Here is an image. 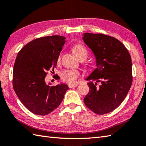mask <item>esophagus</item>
Returning a JSON list of instances; mask_svg holds the SVG:
<instances>
[{
	"mask_svg": "<svg viewBox=\"0 0 146 146\" xmlns=\"http://www.w3.org/2000/svg\"><path fill=\"white\" fill-rule=\"evenodd\" d=\"M78 83H76V84H69L68 85V87H69L70 88H73V87H77L78 85Z\"/></svg>",
	"mask_w": 146,
	"mask_h": 146,
	"instance_id": "obj_1",
	"label": "esophagus"
}]
</instances>
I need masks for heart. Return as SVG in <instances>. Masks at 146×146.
<instances>
[{
	"label": "heart",
	"instance_id": "b5f03b06",
	"mask_svg": "<svg viewBox=\"0 0 146 146\" xmlns=\"http://www.w3.org/2000/svg\"><path fill=\"white\" fill-rule=\"evenodd\" d=\"M73 50L79 59L82 58L86 59L87 58V50L82 44H76L74 45L73 47ZM60 61H61V55H59L57 58V63L59 64ZM80 76V73L78 71L72 69L66 70L61 73V77L62 80L69 84H75L76 80L79 78Z\"/></svg>",
	"mask_w": 146,
	"mask_h": 146
}]
</instances>
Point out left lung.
Masks as SVG:
<instances>
[{
	"label": "left lung",
	"instance_id": "left-lung-1",
	"mask_svg": "<svg viewBox=\"0 0 146 146\" xmlns=\"http://www.w3.org/2000/svg\"><path fill=\"white\" fill-rule=\"evenodd\" d=\"M84 42L96 58L97 68L86 78L101 83H88L85 106L98 115L110 113L126 98L132 84V59L127 48L115 38L102 33H85Z\"/></svg>",
	"mask_w": 146,
	"mask_h": 146
}]
</instances>
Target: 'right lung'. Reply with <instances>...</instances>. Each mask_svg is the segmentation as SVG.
Wrapping results in <instances>:
<instances>
[{
	"instance_id": "right-lung-1",
	"label": "right lung",
	"mask_w": 146,
	"mask_h": 146,
	"mask_svg": "<svg viewBox=\"0 0 146 146\" xmlns=\"http://www.w3.org/2000/svg\"><path fill=\"white\" fill-rule=\"evenodd\" d=\"M65 39L59 35L40 37L28 43L17 55L13 88L22 104L35 115L44 116L52 112L69 88L62 84L50 87L45 82L48 71L53 73L56 68ZM57 80L59 81V78Z\"/></svg>"
}]
</instances>
